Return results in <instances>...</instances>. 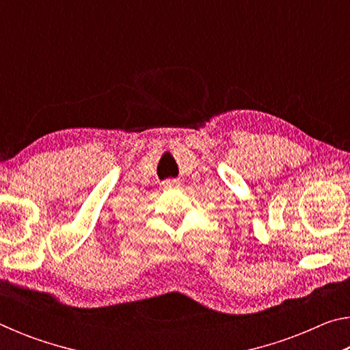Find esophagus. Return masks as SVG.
I'll list each match as a JSON object with an SVG mask.
<instances>
[{"label":"esophagus","mask_w":350,"mask_h":350,"mask_svg":"<svg viewBox=\"0 0 350 350\" xmlns=\"http://www.w3.org/2000/svg\"><path fill=\"white\" fill-rule=\"evenodd\" d=\"M179 180L177 179H167V180H163V183L162 185L165 187V188H173V187H179Z\"/></svg>","instance_id":"34e87169"}]
</instances>
